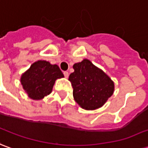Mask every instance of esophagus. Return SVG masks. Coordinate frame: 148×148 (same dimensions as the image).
Segmentation results:
<instances>
[{"label": "esophagus", "instance_id": "34e87169", "mask_svg": "<svg viewBox=\"0 0 148 148\" xmlns=\"http://www.w3.org/2000/svg\"><path fill=\"white\" fill-rule=\"evenodd\" d=\"M64 76H65L66 78H68L69 76V72H67V71H64Z\"/></svg>", "mask_w": 148, "mask_h": 148}]
</instances>
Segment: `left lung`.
I'll return each mask as SVG.
<instances>
[{
  "label": "left lung",
  "mask_w": 148,
  "mask_h": 148,
  "mask_svg": "<svg viewBox=\"0 0 148 148\" xmlns=\"http://www.w3.org/2000/svg\"><path fill=\"white\" fill-rule=\"evenodd\" d=\"M73 69L74 72L70 74L69 79L76 103L86 110L103 105L114 92L112 80L88 60L76 63Z\"/></svg>",
  "instance_id": "8db88e82"
}]
</instances>
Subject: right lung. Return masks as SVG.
<instances>
[{"instance_id": "obj_1", "label": "right lung", "mask_w": 148, "mask_h": 148, "mask_svg": "<svg viewBox=\"0 0 148 148\" xmlns=\"http://www.w3.org/2000/svg\"><path fill=\"white\" fill-rule=\"evenodd\" d=\"M62 77L64 74L56 64L38 60L22 75L21 82L31 99H41L51 93L56 79Z\"/></svg>"}]
</instances>
